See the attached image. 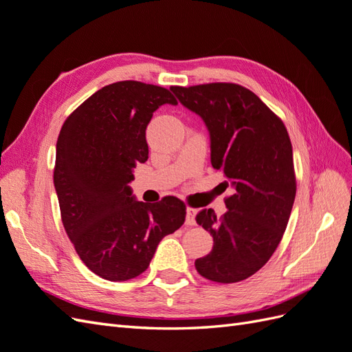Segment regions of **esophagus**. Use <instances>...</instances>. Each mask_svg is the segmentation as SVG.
<instances>
[{
    "instance_id": "obj_1",
    "label": "esophagus",
    "mask_w": 352,
    "mask_h": 352,
    "mask_svg": "<svg viewBox=\"0 0 352 352\" xmlns=\"http://www.w3.org/2000/svg\"><path fill=\"white\" fill-rule=\"evenodd\" d=\"M195 217H196V210L192 208V207L187 208V210H186V225H189V226L196 225Z\"/></svg>"
}]
</instances>
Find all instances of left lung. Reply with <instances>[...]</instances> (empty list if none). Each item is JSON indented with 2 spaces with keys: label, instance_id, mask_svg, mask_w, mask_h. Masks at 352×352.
<instances>
[{
  "label": "left lung",
  "instance_id": "obj_1",
  "mask_svg": "<svg viewBox=\"0 0 352 352\" xmlns=\"http://www.w3.org/2000/svg\"><path fill=\"white\" fill-rule=\"evenodd\" d=\"M170 89L206 121L211 165L232 187L225 214L217 217L208 208L196 216L214 243L195 267L208 280L241 282L267 264L287 230L297 192L288 130L255 93L239 84Z\"/></svg>",
  "mask_w": 352,
  "mask_h": 352
}]
</instances>
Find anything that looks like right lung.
I'll return each instance as SVG.
<instances>
[{
    "label": "right lung",
    "mask_w": 352,
    "mask_h": 352,
    "mask_svg": "<svg viewBox=\"0 0 352 352\" xmlns=\"http://www.w3.org/2000/svg\"><path fill=\"white\" fill-rule=\"evenodd\" d=\"M177 104L169 89L139 80L106 85L64 121L56 141L54 184L61 220L82 263L124 282L142 274L163 236L186 220V204L132 196V169L148 159L145 129L159 106Z\"/></svg>",
    "instance_id": "1"
}]
</instances>
